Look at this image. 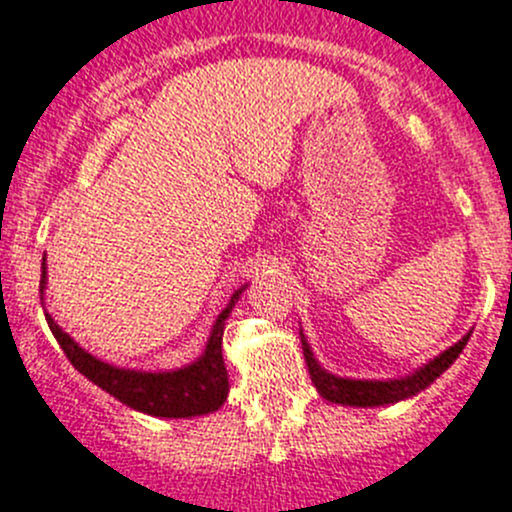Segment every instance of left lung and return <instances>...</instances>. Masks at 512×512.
Wrapping results in <instances>:
<instances>
[{
	"label": "left lung",
	"mask_w": 512,
	"mask_h": 512,
	"mask_svg": "<svg viewBox=\"0 0 512 512\" xmlns=\"http://www.w3.org/2000/svg\"><path fill=\"white\" fill-rule=\"evenodd\" d=\"M468 336L460 338L458 343L443 351L440 356H435L433 361H428L426 366L418 368L416 373L406 378H391V381H356V378H338L333 373H328L326 368H321V363L313 358L311 346H308L306 336L301 331V343H303V356H306L308 373H311V381L316 386V391L321 393L326 401L341 403V406H358V408H376V406H388V403L406 401V398L416 396V393L426 391L430 383L440 376L443 371H448L450 363L460 356V351L468 343Z\"/></svg>",
	"instance_id": "1"
}]
</instances>
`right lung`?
I'll return each mask as SVG.
<instances>
[{
  "instance_id": "1",
  "label": "right lung",
  "mask_w": 512,
  "mask_h": 512,
  "mask_svg": "<svg viewBox=\"0 0 512 512\" xmlns=\"http://www.w3.org/2000/svg\"><path fill=\"white\" fill-rule=\"evenodd\" d=\"M44 288H47V256L42 258L39 291L44 293ZM244 288H239L231 296L229 306L219 313L204 353L194 363L176 368V371H131V368L109 366V363L86 353L79 343H74V338L64 333L49 313L47 323L52 328L54 338L59 341V346H62V351L72 361V366L82 376L89 378L94 386H99L101 391L114 396L124 406L156 418L206 416V413L219 411L224 406L226 396H229V373H226L224 366L221 341H224L226 318H229L231 308L236 306Z\"/></svg>"
}]
</instances>
